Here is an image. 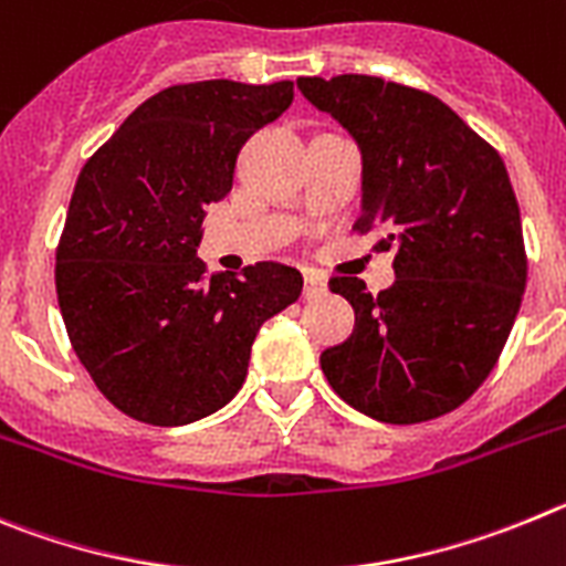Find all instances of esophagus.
Masks as SVG:
<instances>
[{
	"instance_id": "34e87169",
	"label": "esophagus",
	"mask_w": 566,
	"mask_h": 566,
	"mask_svg": "<svg viewBox=\"0 0 566 566\" xmlns=\"http://www.w3.org/2000/svg\"><path fill=\"white\" fill-rule=\"evenodd\" d=\"M327 293V279L315 271H304V298H318Z\"/></svg>"
}]
</instances>
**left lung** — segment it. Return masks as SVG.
I'll list each match as a JSON object with an SVG mask.
<instances>
[{"label": "left lung", "instance_id": "8db88e82", "mask_svg": "<svg viewBox=\"0 0 566 566\" xmlns=\"http://www.w3.org/2000/svg\"><path fill=\"white\" fill-rule=\"evenodd\" d=\"M304 98L360 149V233L397 245L395 284L329 290L355 333L321 353L340 400L380 422H422L465 403L491 375L527 282L522 217L505 163L440 98L375 75L298 78Z\"/></svg>", "mask_w": 566, "mask_h": 566}]
</instances>
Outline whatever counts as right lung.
<instances>
[{"instance_id":"1","label":"right lung","mask_w":566,"mask_h":566,"mask_svg":"<svg viewBox=\"0 0 566 566\" xmlns=\"http://www.w3.org/2000/svg\"><path fill=\"white\" fill-rule=\"evenodd\" d=\"M293 104V81H197L137 106L81 169L55 251L73 349L101 395L151 426L233 400L264 321L302 295L295 268L206 276V206L231 191L239 149Z\"/></svg>"}]
</instances>
